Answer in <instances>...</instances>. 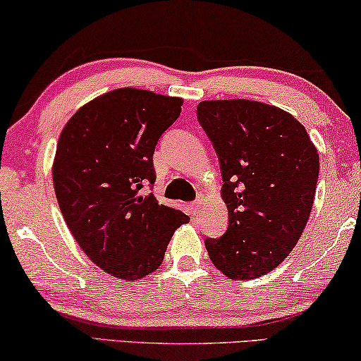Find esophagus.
<instances>
[{
    "mask_svg": "<svg viewBox=\"0 0 361 361\" xmlns=\"http://www.w3.org/2000/svg\"><path fill=\"white\" fill-rule=\"evenodd\" d=\"M201 204H202V200H201V197H197L196 201H192V202H191V212H192V214H196L197 209H200V207H201Z\"/></svg>",
    "mask_w": 361,
    "mask_h": 361,
    "instance_id": "obj_1",
    "label": "esophagus"
}]
</instances>
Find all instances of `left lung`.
Listing matches in <instances>:
<instances>
[{
	"instance_id": "8db88e82",
	"label": "left lung",
	"mask_w": 361,
	"mask_h": 361,
	"mask_svg": "<svg viewBox=\"0 0 361 361\" xmlns=\"http://www.w3.org/2000/svg\"><path fill=\"white\" fill-rule=\"evenodd\" d=\"M196 116L219 159L229 211L224 235L204 240L211 262L232 280L263 276L306 227L319 176L316 147L291 114L258 101H202Z\"/></svg>"
}]
</instances>
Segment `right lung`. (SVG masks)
Here are the masks:
<instances>
[{"label": "right lung", "mask_w": 361, "mask_h": 361, "mask_svg": "<svg viewBox=\"0 0 361 361\" xmlns=\"http://www.w3.org/2000/svg\"><path fill=\"white\" fill-rule=\"evenodd\" d=\"M180 98L119 88L90 101L60 134L54 186L70 232L90 260L123 280L161 265L185 212L152 192L154 152L178 119Z\"/></svg>", "instance_id": "obj_1"}]
</instances>
